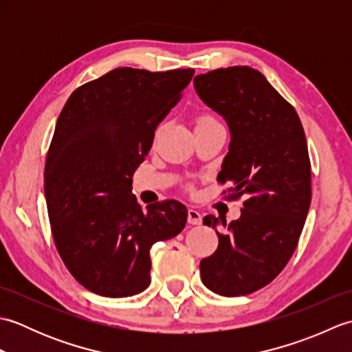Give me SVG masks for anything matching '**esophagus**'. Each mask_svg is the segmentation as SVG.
I'll list each match as a JSON object with an SVG mask.
<instances>
[{
    "label": "esophagus",
    "instance_id": "1",
    "mask_svg": "<svg viewBox=\"0 0 352 352\" xmlns=\"http://www.w3.org/2000/svg\"><path fill=\"white\" fill-rule=\"evenodd\" d=\"M188 221H189V223H192V226H199L201 221H203V218H201L199 212L195 210V208H189V210H188Z\"/></svg>",
    "mask_w": 352,
    "mask_h": 352
}]
</instances>
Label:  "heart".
I'll return each instance as SVG.
<instances>
[{
	"instance_id": "b5f03b06",
	"label": "heart",
	"mask_w": 352,
	"mask_h": 352,
	"mask_svg": "<svg viewBox=\"0 0 352 352\" xmlns=\"http://www.w3.org/2000/svg\"><path fill=\"white\" fill-rule=\"evenodd\" d=\"M206 119H213V118H212V116H201V118L198 119V122H199V121H206Z\"/></svg>"
}]
</instances>
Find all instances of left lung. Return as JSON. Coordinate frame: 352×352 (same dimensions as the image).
Returning <instances> with one entry per match:
<instances>
[{"label":"left lung","mask_w":352,"mask_h":352,"mask_svg":"<svg viewBox=\"0 0 352 352\" xmlns=\"http://www.w3.org/2000/svg\"><path fill=\"white\" fill-rule=\"evenodd\" d=\"M193 85L230 126L218 182L228 199L245 197L237 221L204 218L226 231L216 230L218 250L201 260V280L222 296L250 295L283 271L300 241L311 201L307 140L294 106L250 66L199 74Z\"/></svg>","instance_id":"obj_1"}]
</instances>
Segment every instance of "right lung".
I'll list each match as a JSON object with an SVG mask.
<instances>
[{
	"label": "right lung",
	"instance_id": "add662e5",
	"mask_svg": "<svg viewBox=\"0 0 352 352\" xmlns=\"http://www.w3.org/2000/svg\"><path fill=\"white\" fill-rule=\"evenodd\" d=\"M193 74L116 68L76 89L57 119L43 175L51 233L71 275L96 295L144 292L151 246L186 226L174 199L142 212L131 178Z\"/></svg>",
	"mask_w": 352,
	"mask_h": 352
}]
</instances>
